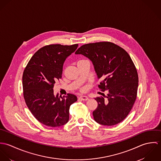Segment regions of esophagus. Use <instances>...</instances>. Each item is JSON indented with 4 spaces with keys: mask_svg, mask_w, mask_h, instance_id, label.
I'll return each mask as SVG.
<instances>
[{
    "mask_svg": "<svg viewBox=\"0 0 161 161\" xmlns=\"http://www.w3.org/2000/svg\"><path fill=\"white\" fill-rule=\"evenodd\" d=\"M79 98H80V99H81L82 100H84V101H86V100H89V97H87V96H84V95L79 97Z\"/></svg>",
    "mask_w": 161,
    "mask_h": 161,
    "instance_id": "34e87169",
    "label": "esophagus"
}]
</instances>
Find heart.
I'll return each instance as SVG.
<instances>
[{
    "label": "heart",
    "mask_w": 161,
    "mask_h": 161,
    "mask_svg": "<svg viewBox=\"0 0 161 161\" xmlns=\"http://www.w3.org/2000/svg\"><path fill=\"white\" fill-rule=\"evenodd\" d=\"M84 60H86V59H80V60H79L78 62H79V61H84Z\"/></svg>",
    "instance_id": "obj_1"
}]
</instances>
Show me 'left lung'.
Here are the masks:
<instances>
[{
	"label": "left lung",
	"mask_w": 161,
	"mask_h": 161,
	"mask_svg": "<svg viewBox=\"0 0 161 161\" xmlns=\"http://www.w3.org/2000/svg\"><path fill=\"white\" fill-rule=\"evenodd\" d=\"M88 58L93 63L98 79V88L108 91L106 98L97 97L95 121L105 126L121 122L130 112L136 101L138 87L136 68L128 53L112 42L86 44L75 53Z\"/></svg>",
	"instance_id": "1"
}]
</instances>
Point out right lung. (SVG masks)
<instances>
[{"mask_svg":"<svg viewBox=\"0 0 161 161\" xmlns=\"http://www.w3.org/2000/svg\"><path fill=\"white\" fill-rule=\"evenodd\" d=\"M78 44L43 46L31 57L22 77L23 97L35 118L50 127L61 126L69 121L70 106L77 100L71 93L54 95L53 87L62 77L63 64Z\"/></svg>","mask_w":161,"mask_h":161,"instance_id":"1","label":"right lung"}]
</instances>
